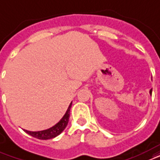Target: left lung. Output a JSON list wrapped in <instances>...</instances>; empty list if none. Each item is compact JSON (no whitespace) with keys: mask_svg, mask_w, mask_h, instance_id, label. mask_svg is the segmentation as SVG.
I'll return each mask as SVG.
<instances>
[{"mask_svg":"<svg viewBox=\"0 0 160 160\" xmlns=\"http://www.w3.org/2000/svg\"><path fill=\"white\" fill-rule=\"evenodd\" d=\"M149 93H150V95L152 94V89H151V90H150V91H149Z\"/></svg>","mask_w":160,"mask_h":160,"instance_id":"8db88e82","label":"left lung"}]
</instances>
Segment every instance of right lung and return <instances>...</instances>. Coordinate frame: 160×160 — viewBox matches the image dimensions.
<instances>
[{"label": "right lung", "instance_id": "right-lung-1", "mask_svg": "<svg viewBox=\"0 0 160 160\" xmlns=\"http://www.w3.org/2000/svg\"><path fill=\"white\" fill-rule=\"evenodd\" d=\"M71 106H72V102L69 104L68 109L66 111L64 115L62 116V119H60L56 125L52 126L51 128L40 131H27V130H23V131H25L27 134L30 135L32 137L38 138V139H41V140H47V139H52V138L58 137V135L61 134L62 131H64V129L66 128V126L68 125V119L70 116L69 113H70Z\"/></svg>", "mask_w": 160, "mask_h": 160}]
</instances>
